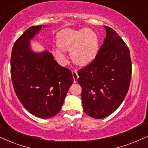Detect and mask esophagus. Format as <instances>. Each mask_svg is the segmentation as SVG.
<instances>
[{"label":"esophagus","instance_id":"esophagus-1","mask_svg":"<svg viewBox=\"0 0 148 148\" xmlns=\"http://www.w3.org/2000/svg\"><path fill=\"white\" fill-rule=\"evenodd\" d=\"M72 76L73 78H74V83H76L77 82V79L78 78V72L76 70H72Z\"/></svg>","mask_w":148,"mask_h":148}]
</instances>
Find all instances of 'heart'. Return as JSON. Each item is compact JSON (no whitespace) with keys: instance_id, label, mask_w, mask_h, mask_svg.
Here are the masks:
<instances>
[{"instance_id":"b5f03b06","label":"heart","mask_w":148,"mask_h":148,"mask_svg":"<svg viewBox=\"0 0 148 148\" xmlns=\"http://www.w3.org/2000/svg\"><path fill=\"white\" fill-rule=\"evenodd\" d=\"M57 43L59 46L53 50L55 57L65 61V50H68L72 61L79 65H86L94 60L100 47L98 35L89 29L62 30L58 35Z\"/></svg>"}]
</instances>
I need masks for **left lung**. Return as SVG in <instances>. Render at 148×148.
Here are the masks:
<instances>
[{
    "label": "left lung",
    "mask_w": 148,
    "mask_h": 148,
    "mask_svg": "<svg viewBox=\"0 0 148 148\" xmlns=\"http://www.w3.org/2000/svg\"><path fill=\"white\" fill-rule=\"evenodd\" d=\"M104 27L106 36L98 55L78 72L84 112L95 119L107 117L120 106L132 75L128 47L113 29Z\"/></svg>",
    "instance_id": "obj_1"
}]
</instances>
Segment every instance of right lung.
<instances>
[{"instance_id": "1", "label": "right lung", "mask_w": 148, "mask_h": 148, "mask_svg": "<svg viewBox=\"0 0 148 148\" xmlns=\"http://www.w3.org/2000/svg\"><path fill=\"white\" fill-rule=\"evenodd\" d=\"M42 28L29 27L16 41L11 57V77L24 107L36 117L47 119L61 111L74 78L70 70L61 66L50 52L35 53L31 50L29 41Z\"/></svg>"}]
</instances>
